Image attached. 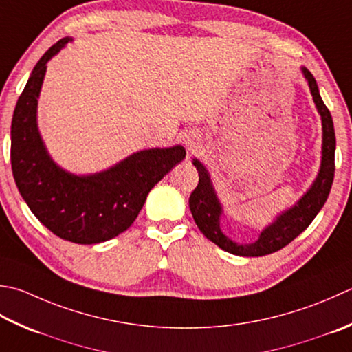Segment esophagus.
<instances>
[{
  "label": "esophagus",
  "instance_id": "obj_1",
  "mask_svg": "<svg viewBox=\"0 0 352 352\" xmlns=\"http://www.w3.org/2000/svg\"><path fill=\"white\" fill-rule=\"evenodd\" d=\"M186 144H188V149L190 151V153H195V151L198 149V143H197V139H188V142H186Z\"/></svg>",
  "mask_w": 352,
  "mask_h": 352
}]
</instances>
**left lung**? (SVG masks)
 I'll list each match as a JSON object with an SVG mask.
<instances>
[{
  "instance_id": "left-lung-1",
  "label": "left lung",
  "mask_w": 352,
  "mask_h": 352,
  "mask_svg": "<svg viewBox=\"0 0 352 352\" xmlns=\"http://www.w3.org/2000/svg\"><path fill=\"white\" fill-rule=\"evenodd\" d=\"M302 73H304L305 79L308 80L309 91L313 94V100L322 117L323 142L320 170L318 178H316L307 194L292 209H288L284 213H280L279 217H276V221L265 227L254 243L238 244L230 238H227L221 232L219 218L223 215V208L219 204V199L217 198L208 169L203 166L201 162L194 158V166L198 170L199 180L198 186L189 197V208L192 217H194L199 232L206 238L232 254H238V256H264V254H270L284 249L287 244H290L296 236H299L311 224L316 215L323 208V204H325L329 190H331L336 170V134L333 117L320 98L318 84H316V79L311 72L308 68L302 67Z\"/></svg>"
}]
</instances>
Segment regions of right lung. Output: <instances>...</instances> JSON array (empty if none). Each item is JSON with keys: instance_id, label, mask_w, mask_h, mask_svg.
<instances>
[{"instance_id": "add662e5", "label": "right lung", "mask_w": 352, "mask_h": 352, "mask_svg": "<svg viewBox=\"0 0 352 352\" xmlns=\"http://www.w3.org/2000/svg\"><path fill=\"white\" fill-rule=\"evenodd\" d=\"M70 38L38 60L12 119L10 162L18 190L33 215L54 235L76 244H99L135 221L149 190L186 157L180 144L144 149L93 175H74L48 155L36 122L47 62Z\"/></svg>"}]
</instances>
